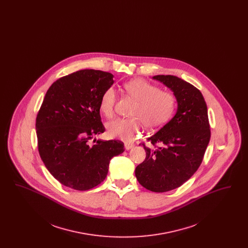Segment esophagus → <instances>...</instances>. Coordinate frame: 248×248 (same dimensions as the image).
<instances>
[{"instance_id": "1", "label": "esophagus", "mask_w": 248, "mask_h": 248, "mask_svg": "<svg viewBox=\"0 0 248 248\" xmlns=\"http://www.w3.org/2000/svg\"><path fill=\"white\" fill-rule=\"evenodd\" d=\"M124 147H125V150H131L135 147V144L134 143H125Z\"/></svg>"}]
</instances>
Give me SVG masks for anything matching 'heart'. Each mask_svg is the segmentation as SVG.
<instances>
[{
    "label": "heart",
    "instance_id": "1",
    "mask_svg": "<svg viewBox=\"0 0 248 248\" xmlns=\"http://www.w3.org/2000/svg\"><path fill=\"white\" fill-rule=\"evenodd\" d=\"M124 90L137 103L132 109V118H118L107 124V133L110 138L129 141L145 125L149 129H157L165 124L173 115L177 98L169 91L144 79L137 78L124 84ZM117 94L112 87L104 91L100 98V110L110 118L114 114Z\"/></svg>",
    "mask_w": 248,
    "mask_h": 248
}]
</instances>
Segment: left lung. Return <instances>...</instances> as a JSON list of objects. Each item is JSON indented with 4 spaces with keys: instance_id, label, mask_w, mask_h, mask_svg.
Listing matches in <instances>:
<instances>
[{
    "instance_id": "obj_1",
    "label": "left lung",
    "mask_w": 248,
    "mask_h": 248,
    "mask_svg": "<svg viewBox=\"0 0 248 248\" xmlns=\"http://www.w3.org/2000/svg\"><path fill=\"white\" fill-rule=\"evenodd\" d=\"M177 98L176 115L147 140L144 162L136 167L140 184L151 191L165 192L185 183L199 168L211 137L204 98L192 84L173 75H157Z\"/></svg>"
}]
</instances>
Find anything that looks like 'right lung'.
<instances>
[{"mask_svg": "<svg viewBox=\"0 0 248 248\" xmlns=\"http://www.w3.org/2000/svg\"><path fill=\"white\" fill-rule=\"evenodd\" d=\"M113 75L81 70L49 87L36 117L38 151L51 175L62 185L87 190L107 177L113 156L124 152L120 140H90L104 133L100 98Z\"/></svg>", "mask_w": 248, "mask_h": 248, "instance_id": "1", "label": "right lung"}]
</instances>
